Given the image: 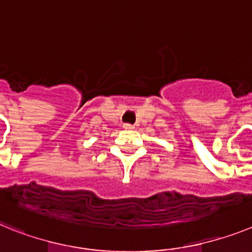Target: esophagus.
I'll use <instances>...</instances> for the list:
<instances>
[{"instance_id":"esophagus-1","label":"esophagus","mask_w":252,"mask_h":252,"mask_svg":"<svg viewBox=\"0 0 252 252\" xmlns=\"http://www.w3.org/2000/svg\"><path fill=\"white\" fill-rule=\"evenodd\" d=\"M123 128H124V129H134V126H132V124H124Z\"/></svg>"}]
</instances>
